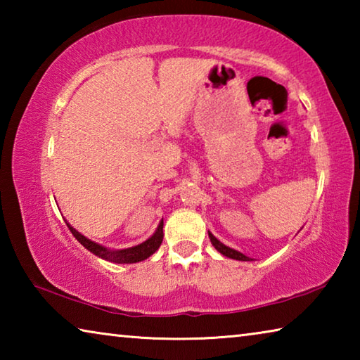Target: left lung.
Wrapping results in <instances>:
<instances>
[{
    "label": "left lung",
    "mask_w": 360,
    "mask_h": 360,
    "mask_svg": "<svg viewBox=\"0 0 360 360\" xmlns=\"http://www.w3.org/2000/svg\"><path fill=\"white\" fill-rule=\"evenodd\" d=\"M208 235H210V240H211V243H212V246H214L219 252H221L222 255H225V257H230V259H235V260H243V262H249V260H252L251 257H248V255H245L243 252H240V251H236V249H231V248H229V246H225L224 243H221L219 241L214 235L211 233V231H208Z\"/></svg>",
    "instance_id": "obj_1"
}]
</instances>
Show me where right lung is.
Wrapping results in <instances>:
<instances>
[{"mask_svg": "<svg viewBox=\"0 0 360 360\" xmlns=\"http://www.w3.org/2000/svg\"><path fill=\"white\" fill-rule=\"evenodd\" d=\"M66 225H68L71 233L75 235V238L81 243L85 249H89L90 252L96 255V257L112 262V264H136V262L146 260L148 257H150L158 248H160L163 241V219L160 221V224H158L154 235L149 236L146 241L139 243V245L127 248V249H108L106 246H101L98 243L89 240L87 236H84L82 233H79L76 229L71 227L68 221H66Z\"/></svg>", "mask_w": 360, "mask_h": 360, "instance_id": "add662e5", "label": "right lung"}]
</instances>
